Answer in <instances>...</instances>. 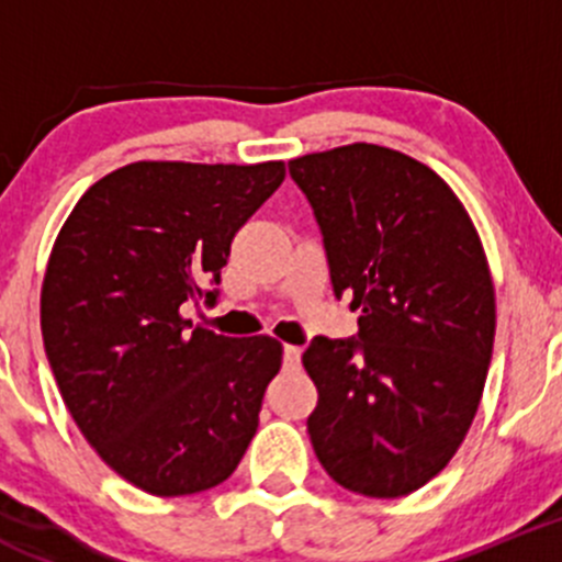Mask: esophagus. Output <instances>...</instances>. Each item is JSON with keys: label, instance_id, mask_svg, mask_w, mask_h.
Here are the masks:
<instances>
[{"label": "esophagus", "instance_id": "34e87169", "mask_svg": "<svg viewBox=\"0 0 562 562\" xmlns=\"http://www.w3.org/2000/svg\"><path fill=\"white\" fill-rule=\"evenodd\" d=\"M282 361H285V367H299V361H302V348H299V345H285V348H282Z\"/></svg>", "mask_w": 562, "mask_h": 562}]
</instances>
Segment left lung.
Instances as JSON below:
<instances>
[{
  "instance_id": "1",
  "label": "left lung",
  "mask_w": 562,
  "mask_h": 562,
  "mask_svg": "<svg viewBox=\"0 0 562 562\" xmlns=\"http://www.w3.org/2000/svg\"><path fill=\"white\" fill-rule=\"evenodd\" d=\"M323 234L334 296L359 334L315 337L313 449L339 486L402 497L462 446L495 342V285L449 184L402 151L350 144L288 162Z\"/></svg>"
}]
</instances>
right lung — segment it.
<instances>
[{
    "instance_id": "1",
    "label": "right lung",
    "mask_w": 562,
    "mask_h": 562,
    "mask_svg": "<svg viewBox=\"0 0 562 562\" xmlns=\"http://www.w3.org/2000/svg\"><path fill=\"white\" fill-rule=\"evenodd\" d=\"M285 162L140 160L94 181L50 249L40 328L67 411L100 459L157 497L223 484L280 372L274 337H223L181 317L217 302L231 241Z\"/></svg>"
}]
</instances>
